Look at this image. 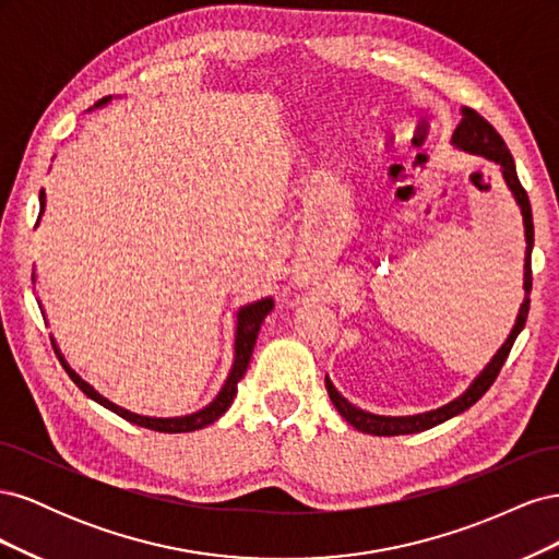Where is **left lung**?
Returning <instances> with one entry per match:
<instances>
[{
  "label": "left lung",
  "mask_w": 559,
  "mask_h": 559,
  "mask_svg": "<svg viewBox=\"0 0 559 559\" xmlns=\"http://www.w3.org/2000/svg\"><path fill=\"white\" fill-rule=\"evenodd\" d=\"M452 144L456 148L466 151V154H476L483 156L487 160H492L501 167V175L506 179V186H509L515 202L520 205L522 212V224H524V240H527V251H524V282H522V289H524V300L520 306L518 319H515V326L511 331V335L506 337V343L499 347V352L492 357L483 370L480 376L471 382V386L462 396H456L454 401L441 405V408L429 411V413H419V415H405V417H389V415H373V413H366L357 405H352L337 389L333 386V382L326 378V392L335 405V411L341 413L354 429H359L364 433H373V436H401V433H417V431H427L436 425H441V421L460 415L464 411H468L473 403H476L492 382L497 380L499 370L503 366V361L509 359V352L515 343L518 333L524 329V321H527L530 314V292H532V247H534V222H532V205H530V198L527 191L522 189V183L518 179L515 173V160L511 156L509 146L501 140V134L489 126L485 118L476 111V109H468L462 107V123L456 126L454 134H452Z\"/></svg>",
  "instance_id": "obj_1"
}]
</instances>
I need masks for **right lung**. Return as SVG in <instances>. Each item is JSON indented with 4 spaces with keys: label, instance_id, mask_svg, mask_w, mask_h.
Wrapping results in <instances>:
<instances>
[{
    "label": "right lung",
    "instance_id": "obj_1",
    "mask_svg": "<svg viewBox=\"0 0 559 559\" xmlns=\"http://www.w3.org/2000/svg\"><path fill=\"white\" fill-rule=\"evenodd\" d=\"M109 99H111V97L99 99V103H97L95 107L107 105ZM44 210H46V193L41 191V193H39V218H41ZM39 218H37V224H39ZM273 306H275L273 298H261V300H257V302H249V306L240 308V312H238V326H235V359H233V368H230V373H228V378H226V382H224V386H222V392H218L216 399H214L210 405H205V408H202V411L191 413V415H183V417H146V415L130 413V411L121 408V405H116V403L107 401L103 394H97L95 389H93L86 380H81V378L74 373V370L70 368V364L64 361V357L60 354V349H58L53 337H50V343H53V349H56L58 359H60V364L64 366L67 373H70V378L74 380V384H76V386L81 389V392L86 394L88 399L97 401L99 405H105L107 411H111V413H116L118 417H123V419L132 421V425H138V427H146V429L163 431V433H183V431H195V429H202V427L212 425V421H216L218 417H222V415L230 408V403H233L235 394H238V382H240L242 376L247 373V366H249V359H251L253 345H257V337H259L263 319L267 317L270 310H273Z\"/></svg>",
    "mask_w": 559,
    "mask_h": 559
}]
</instances>
